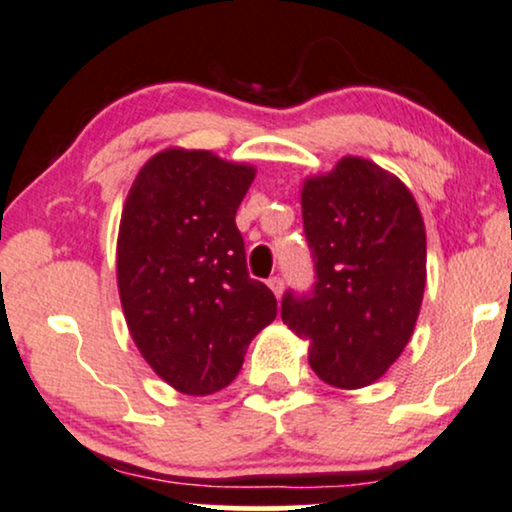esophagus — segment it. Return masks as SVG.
Masks as SVG:
<instances>
[{
    "mask_svg": "<svg viewBox=\"0 0 512 512\" xmlns=\"http://www.w3.org/2000/svg\"><path fill=\"white\" fill-rule=\"evenodd\" d=\"M267 286L274 290L276 297H281V290H283V278L281 276H271L267 281Z\"/></svg>",
    "mask_w": 512,
    "mask_h": 512,
    "instance_id": "1",
    "label": "esophagus"
}]
</instances>
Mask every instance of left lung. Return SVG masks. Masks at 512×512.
I'll return each instance as SVG.
<instances>
[{
    "mask_svg": "<svg viewBox=\"0 0 512 512\" xmlns=\"http://www.w3.org/2000/svg\"><path fill=\"white\" fill-rule=\"evenodd\" d=\"M302 224L314 286L286 290L281 319L312 342L309 366L323 383L357 390L404 352L425 290V226L394 174L342 158L304 181Z\"/></svg>",
    "mask_w": 512,
    "mask_h": 512,
    "instance_id": "left-lung-1",
    "label": "left lung"
}]
</instances>
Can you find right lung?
Returning <instances> with one entry per match:
<instances>
[{
    "label": "right lung",
    "mask_w": 512,
    "mask_h": 512,
    "mask_svg": "<svg viewBox=\"0 0 512 512\" xmlns=\"http://www.w3.org/2000/svg\"><path fill=\"white\" fill-rule=\"evenodd\" d=\"M255 170L210 151L170 148L134 179L118 236L125 319L155 373L184 394L236 378L276 297L248 274L236 210Z\"/></svg>",
    "instance_id": "1"
}]
</instances>
